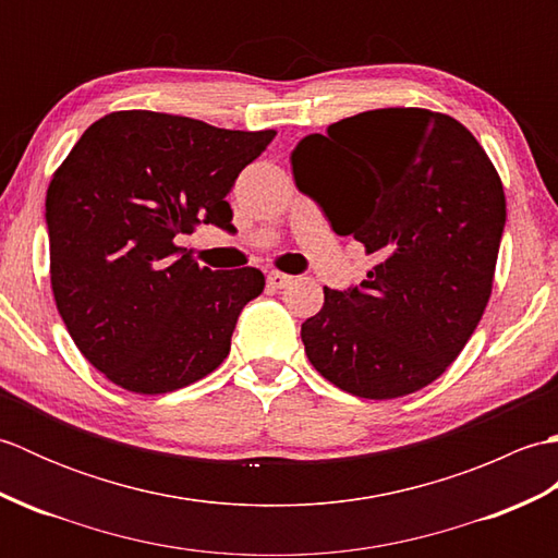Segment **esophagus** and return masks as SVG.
Listing matches in <instances>:
<instances>
[{
	"label": "esophagus",
	"instance_id": "esophagus-1",
	"mask_svg": "<svg viewBox=\"0 0 558 558\" xmlns=\"http://www.w3.org/2000/svg\"><path fill=\"white\" fill-rule=\"evenodd\" d=\"M266 282H268V288H270V290H282V288H288V286H290V282H292V276H288V272L270 270L268 276H266Z\"/></svg>",
	"mask_w": 558,
	"mask_h": 558
}]
</instances>
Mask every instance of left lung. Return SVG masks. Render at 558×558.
Returning a JSON list of instances; mask_svg holds the SVG:
<instances>
[{
    "label": "left lung",
    "mask_w": 558,
    "mask_h": 558,
    "mask_svg": "<svg viewBox=\"0 0 558 558\" xmlns=\"http://www.w3.org/2000/svg\"><path fill=\"white\" fill-rule=\"evenodd\" d=\"M294 184L376 266L357 288H324L302 324L314 369L348 393L390 400L441 376L489 302L506 196L487 153L441 112L386 108L304 136Z\"/></svg>",
    "instance_id": "obj_1"
}]
</instances>
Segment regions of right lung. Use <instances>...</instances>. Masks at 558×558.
Returning a JSON list of instances; mask_svg holds the SVG:
<instances>
[{"label":"right lung","instance_id":"right-lung-1","mask_svg":"<svg viewBox=\"0 0 558 558\" xmlns=\"http://www.w3.org/2000/svg\"><path fill=\"white\" fill-rule=\"evenodd\" d=\"M276 138L148 110L90 124L45 198L59 316L98 372L158 396L218 369L258 268H201L174 244L196 225L228 228L225 196Z\"/></svg>","mask_w":558,"mask_h":558}]
</instances>
